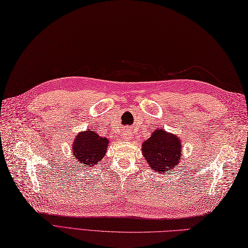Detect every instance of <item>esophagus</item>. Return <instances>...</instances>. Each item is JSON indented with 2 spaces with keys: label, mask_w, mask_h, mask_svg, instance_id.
Segmentation results:
<instances>
[{
  "label": "esophagus",
  "mask_w": 248,
  "mask_h": 248,
  "mask_svg": "<svg viewBox=\"0 0 248 248\" xmlns=\"http://www.w3.org/2000/svg\"><path fill=\"white\" fill-rule=\"evenodd\" d=\"M123 138H124V140H130V139H131V134H130V132H129L128 130H126V131L124 132Z\"/></svg>",
  "instance_id": "1"
}]
</instances>
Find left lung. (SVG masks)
I'll return each instance as SVG.
<instances>
[{
  "label": "left lung",
  "mask_w": 248,
  "mask_h": 248,
  "mask_svg": "<svg viewBox=\"0 0 248 248\" xmlns=\"http://www.w3.org/2000/svg\"><path fill=\"white\" fill-rule=\"evenodd\" d=\"M181 150L182 144L180 138L162 128H156L142 144L145 160L156 172L171 171L182 159Z\"/></svg>",
  "instance_id": "8db88e82"
}]
</instances>
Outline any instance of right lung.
<instances>
[{
    "mask_svg": "<svg viewBox=\"0 0 248 248\" xmlns=\"http://www.w3.org/2000/svg\"><path fill=\"white\" fill-rule=\"evenodd\" d=\"M108 144V139L99 136L94 129L80 132L75 138L71 147L77 164L78 163L88 167L98 165L104 158Z\"/></svg>",
    "mask_w": 248,
    "mask_h": 248,
    "instance_id": "right-lung-1",
    "label": "right lung"
}]
</instances>
